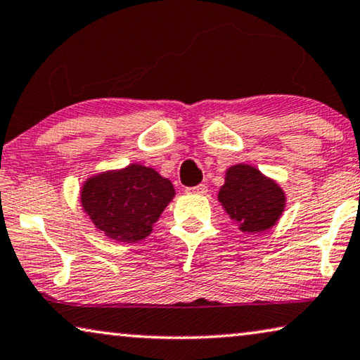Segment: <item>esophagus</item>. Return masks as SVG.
<instances>
[{"label":"esophagus","instance_id":"34e87169","mask_svg":"<svg viewBox=\"0 0 360 360\" xmlns=\"http://www.w3.org/2000/svg\"><path fill=\"white\" fill-rule=\"evenodd\" d=\"M207 191H209V187H207L205 184H197V186H192V187H186L187 194L204 195V194H207Z\"/></svg>","mask_w":360,"mask_h":360}]
</instances>
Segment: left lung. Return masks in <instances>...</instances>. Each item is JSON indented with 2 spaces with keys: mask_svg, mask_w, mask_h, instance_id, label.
<instances>
[{
  "mask_svg": "<svg viewBox=\"0 0 360 360\" xmlns=\"http://www.w3.org/2000/svg\"><path fill=\"white\" fill-rule=\"evenodd\" d=\"M219 202L243 233H259L272 229L281 219L285 194L255 166L235 165L226 169Z\"/></svg>",
  "mask_w": 360,
  "mask_h": 360,
  "instance_id": "8db88e82",
  "label": "left lung"
}]
</instances>
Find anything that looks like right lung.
<instances>
[{"instance_id":"right-lung-1","label":"right lung","mask_w":360,"mask_h":360,"mask_svg":"<svg viewBox=\"0 0 360 360\" xmlns=\"http://www.w3.org/2000/svg\"><path fill=\"white\" fill-rule=\"evenodd\" d=\"M174 194L169 179L135 163L91 176L79 199L99 231L110 240L135 243L150 235Z\"/></svg>"}]
</instances>
